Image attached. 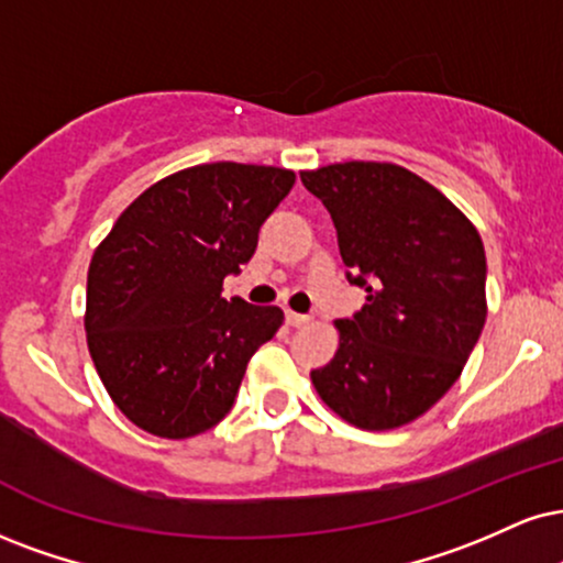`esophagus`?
<instances>
[{
  "label": "esophagus",
  "mask_w": 563,
  "mask_h": 563,
  "mask_svg": "<svg viewBox=\"0 0 563 563\" xmlns=\"http://www.w3.org/2000/svg\"><path fill=\"white\" fill-rule=\"evenodd\" d=\"M287 323L295 325V329H300V325H308L310 323V316L292 313V310H287Z\"/></svg>",
  "instance_id": "1"
}]
</instances>
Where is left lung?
Masks as SVG:
<instances>
[{
	"mask_svg": "<svg viewBox=\"0 0 563 563\" xmlns=\"http://www.w3.org/2000/svg\"><path fill=\"white\" fill-rule=\"evenodd\" d=\"M336 227L365 305L336 321L339 350L310 373L339 418L407 426L460 378L485 325V250L464 213L405 166L346 162L302 172Z\"/></svg>",
	"mask_w": 563,
	"mask_h": 563,
	"instance_id": "8db88e82",
	"label": "left lung"
}]
</instances>
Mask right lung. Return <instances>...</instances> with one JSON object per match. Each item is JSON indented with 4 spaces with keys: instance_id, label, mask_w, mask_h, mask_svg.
Here are the masks:
<instances>
[{
    "instance_id": "obj_1",
    "label": "right lung",
    "mask_w": 563,
    "mask_h": 563,
    "mask_svg": "<svg viewBox=\"0 0 563 563\" xmlns=\"http://www.w3.org/2000/svg\"><path fill=\"white\" fill-rule=\"evenodd\" d=\"M295 185L279 166L200 164L122 211L88 268L86 334L128 420L190 439L227 418L250 357L284 321L276 305L224 300L258 232Z\"/></svg>"
}]
</instances>
